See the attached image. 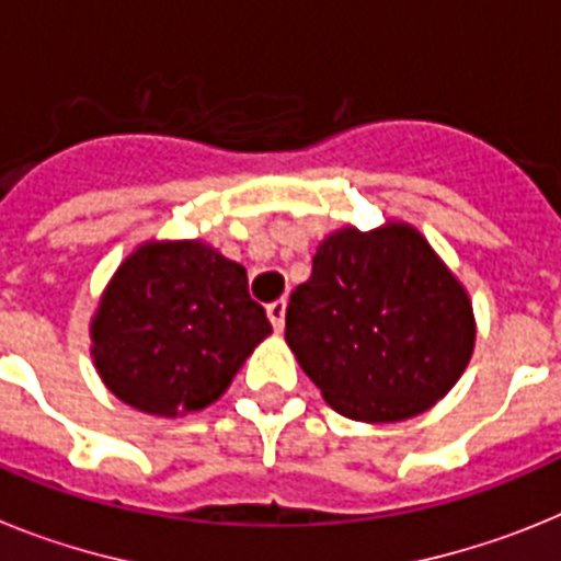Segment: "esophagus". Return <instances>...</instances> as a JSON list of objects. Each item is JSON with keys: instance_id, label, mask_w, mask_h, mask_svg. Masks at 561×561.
I'll list each match as a JSON object with an SVG mask.
<instances>
[{"instance_id": "34e87169", "label": "esophagus", "mask_w": 561, "mask_h": 561, "mask_svg": "<svg viewBox=\"0 0 561 561\" xmlns=\"http://www.w3.org/2000/svg\"><path fill=\"white\" fill-rule=\"evenodd\" d=\"M285 313H287L285 299H276L267 305V319H271V324H274L276 333H282V328H285Z\"/></svg>"}]
</instances>
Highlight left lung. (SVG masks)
Here are the masks:
<instances>
[{"label": "left lung", "mask_w": 561, "mask_h": 561, "mask_svg": "<svg viewBox=\"0 0 561 561\" xmlns=\"http://www.w3.org/2000/svg\"><path fill=\"white\" fill-rule=\"evenodd\" d=\"M466 287L407 222L341 228L290 294L285 339L335 412L396 423L435 407L474 350Z\"/></svg>", "instance_id": "1"}]
</instances>
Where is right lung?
Listing matches in <instances>:
<instances>
[{"instance_id":"add662e5","label":"right lung","mask_w":561,"mask_h":561,"mask_svg":"<svg viewBox=\"0 0 561 561\" xmlns=\"http://www.w3.org/2000/svg\"><path fill=\"white\" fill-rule=\"evenodd\" d=\"M267 333L245 267L199 240L146 242L129 253L90 324L106 389L160 417L217 401Z\"/></svg>"}]
</instances>
